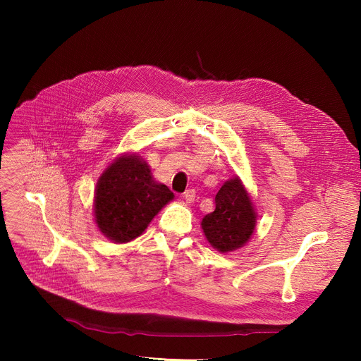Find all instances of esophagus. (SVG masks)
Wrapping results in <instances>:
<instances>
[{
  "mask_svg": "<svg viewBox=\"0 0 361 361\" xmlns=\"http://www.w3.org/2000/svg\"><path fill=\"white\" fill-rule=\"evenodd\" d=\"M195 197H196V190H195V188H188V190H185V192L183 193V199H184L187 203L195 202Z\"/></svg>",
  "mask_w": 361,
  "mask_h": 361,
  "instance_id": "34e87169",
  "label": "esophagus"
}]
</instances>
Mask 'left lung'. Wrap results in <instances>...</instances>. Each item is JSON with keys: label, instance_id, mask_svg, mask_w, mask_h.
I'll list each match as a JSON object with an SVG mask.
<instances>
[{"label": "left lung", "instance_id": "1", "mask_svg": "<svg viewBox=\"0 0 361 361\" xmlns=\"http://www.w3.org/2000/svg\"><path fill=\"white\" fill-rule=\"evenodd\" d=\"M252 199L238 177L225 181L215 196V211L202 219L206 240L221 253L234 252L247 243L256 228Z\"/></svg>", "mask_w": 361, "mask_h": 361}]
</instances>
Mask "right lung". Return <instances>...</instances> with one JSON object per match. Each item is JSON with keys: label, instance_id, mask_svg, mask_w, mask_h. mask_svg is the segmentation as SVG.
<instances>
[{"label": "right lung", "instance_id": "right-lung-1", "mask_svg": "<svg viewBox=\"0 0 361 361\" xmlns=\"http://www.w3.org/2000/svg\"><path fill=\"white\" fill-rule=\"evenodd\" d=\"M173 199L174 193L152 177L146 161L136 154L121 155L97 183L94 222L112 243H128Z\"/></svg>", "mask_w": 361, "mask_h": 361}]
</instances>
